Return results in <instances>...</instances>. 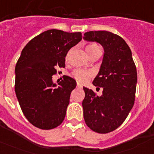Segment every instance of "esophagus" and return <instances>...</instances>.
Listing matches in <instances>:
<instances>
[{
	"label": "esophagus",
	"instance_id": "34e87169",
	"mask_svg": "<svg viewBox=\"0 0 154 154\" xmlns=\"http://www.w3.org/2000/svg\"><path fill=\"white\" fill-rule=\"evenodd\" d=\"M77 87H78L79 89H82V85L80 84L79 82H77Z\"/></svg>",
	"mask_w": 154,
	"mask_h": 154
}]
</instances>
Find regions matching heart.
Here are the masks:
<instances>
[{
    "mask_svg": "<svg viewBox=\"0 0 154 154\" xmlns=\"http://www.w3.org/2000/svg\"><path fill=\"white\" fill-rule=\"evenodd\" d=\"M100 48L98 45L96 43H91V44L88 45L86 46V51L89 54V56L92 55V53H94L96 50L99 49ZM66 60L68 58V55L66 56ZM92 75H93V73L89 70H85V69H76L73 71L71 76L72 77L73 79L76 80L79 82H81V83H84L85 82H87L90 78H92Z\"/></svg>",
    "mask_w": 154,
    "mask_h": 154,
    "instance_id": "1",
    "label": "heart"
}]
</instances>
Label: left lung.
<instances>
[{
  "mask_svg": "<svg viewBox=\"0 0 154 154\" xmlns=\"http://www.w3.org/2000/svg\"><path fill=\"white\" fill-rule=\"evenodd\" d=\"M85 40L96 42L104 48L100 70L93 84L103 88L98 96L92 89L83 87V116L94 132L108 133L125 121L135 101L137 68L126 42L119 35L106 31H92L84 34Z\"/></svg>",
  "mask_w": 154,
  "mask_h": 154,
  "instance_id": "left-lung-1",
  "label": "left lung"
}]
</instances>
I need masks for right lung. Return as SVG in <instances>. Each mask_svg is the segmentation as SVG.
<instances>
[{
    "instance_id": "right-lung-1",
    "label": "right lung",
    "mask_w": 154,
    "mask_h": 154,
    "mask_svg": "<svg viewBox=\"0 0 154 154\" xmlns=\"http://www.w3.org/2000/svg\"><path fill=\"white\" fill-rule=\"evenodd\" d=\"M81 40V32L51 29L23 48L16 64L14 89L24 116L35 127L51 130L63 122L76 82L65 76L56 87L52 75L58 67H65L68 51Z\"/></svg>"
}]
</instances>
